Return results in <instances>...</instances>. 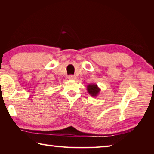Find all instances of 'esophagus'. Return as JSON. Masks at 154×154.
<instances>
[{
  "label": "esophagus",
  "mask_w": 154,
  "mask_h": 154,
  "mask_svg": "<svg viewBox=\"0 0 154 154\" xmlns=\"http://www.w3.org/2000/svg\"><path fill=\"white\" fill-rule=\"evenodd\" d=\"M68 78H69V79H71V80H75L77 79V77L74 76V75H69Z\"/></svg>",
  "instance_id": "esophagus-1"
}]
</instances>
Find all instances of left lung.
I'll return each mask as SVG.
<instances>
[{"mask_svg": "<svg viewBox=\"0 0 154 154\" xmlns=\"http://www.w3.org/2000/svg\"><path fill=\"white\" fill-rule=\"evenodd\" d=\"M87 90L88 92L90 94V95L93 96V97L98 96L99 93L100 92V89L98 88L97 84H96V83H90V84H88L87 86Z\"/></svg>", "mask_w": 154, "mask_h": 154, "instance_id": "1", "label": "left lung"}]
</instances>
